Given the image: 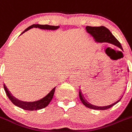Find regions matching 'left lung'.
Returning a JSON list of instances; mask_svg holds the SVG:
<instances>
[{
	"label": "left lung",
	"mask_w": 132,
	"mask_h": 132,
	"mask_svg": "<svg viewBox=\"0 0 132 132\" xmlns=\"http://www.w3.org/2000/svg\"><path fill=\"white\" fill-rule=\"evenodd\" d=\"M85 29L87 32L89 33L90 34H91L92 36L94 37L96 42L100 43V44H102V43H108V44H113V45L120 48L121 50L123 51V49L122 47V45L120 44V43L117 40V38L112 34L110 30L108 29H107L106 27H103V26H100V27H90V26H87ZM79 98L81 100V102L83 103V104L85 106H86L88 108H90V109H96V110H105V109H108L109 108H111L112 106H113L116 103H117L121 100V98L123 96L122 95L119 100L117 101L114 103H112L111 105H106V106L103 107H98L94 105H92L89 102H87L85 99L84 96H83L82 93H81V90H79Z\"/></svg>",
	"instance_id": "left-lung-1"
}]
</instances>
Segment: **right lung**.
Returning a JSON list of instances; mask_svg holds the SVG:
<instances>
[{
	"mask_svg": "<svg viewBox=\"0 0 132 132\" xmlns=\"http://www.w3.org/2000/svg\"><path fill=\"white\" fill-rule=\"evenodd\" d=\"M32 28H39L40 29H43V30H57L58 29L60 28V26H51L48 25V24H33L31 26L29 27L27 29H26L21 34H23L27 30H30V29H32ZM4 88L5 92L6 93L7 96L8 97L11 102L14 104L16 106L19 107V108H21V109H24V110H28V111H36L39 110V109H42L43 108H45V107L49 105V103L51 101L53 97L54 93H55V87H54L50 92L47 94L46 96L44 97V98L39 99L38 100L34 101V102H23V101L18 100L15 99L14 97L12 96L6 87V86L4 85Z\"/></svg>",
	"mask_w": 132,
	"mask_h": 132,
	"instance_id": "right-lung-1",
	"label": "right lung"
}]
</instances>
